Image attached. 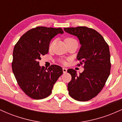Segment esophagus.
Instances as JSON below:
<instances>
[{"label": "esophagus", "instance_id": "obj_1", "mask_svg": "<svg viewBox=\"0 0 122 122\" xmlns=\"http://www.w3.org/2000/svg\"><path fill=\"white\" fill-rule=\"evenodd\" d=\"M62 71H63V72H64V73H65L67 72V69L65 68H63Z\"/></svg>", "mask_w": 122, "mask_h": 122}]
</instances>
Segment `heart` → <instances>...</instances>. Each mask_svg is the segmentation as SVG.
Listing matches in <instances>:
<instances>
[{
	"mask_svg": "<svg viewBox=\"0 0 122 122\" xmlns=\"http://www.w3.org/2000/svg\"><path fill=\"white\" fill-rule=\"evenodd\" d=\"M72 40H74V39H73V38H67L65 39V41L66 42V41H72ZM62 62H64V61H62Z\"/></svg>",
	"mask_w": 122,
	"mask_h": 122,
	"instance_id": "heart-1",
	"label": "heart"
}]
</instances>
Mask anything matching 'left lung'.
I'll use <instances>...</instances> for the list:
<instances>
[{"label": "left lung", "instance_id": "1", "mask_svg": "<svg viewBox=\"0 0 122 122\" xmlns=\"http://www.w3.org/2000/svg\"><path fill=\"white\" fill-rule=\"evenodd\" d=\"M64 30L79 40L81 47L77 58L84 68L79 75L73 69L67 71L72 76L68 85L69 94L77 101H88L101 91L110 75L109 46L102 35L92 29L80 26Z\"/></svg>", "mask_w": 122, "mask_h": 122}]
</instances>
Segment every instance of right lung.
I'll return each mask as SVG.
<instances>
[{
  "label": "right lung",
  "mask_w": 122,
  "mask_h": 122,
  "mask_svg": "<svg viewBox=\"0 0 122 122\" xmlns=\"http://www.w3.org/2000/svg\"><path fill=\"white\" fill-rule=\"evenodd\" d=\"M63 33L61 28L37 27L23 34L15 45L12 72L20 88L32 99L38 100L49 96L63 73L60 66L52 65L47 69L39 62L41 57L48 53L51 39Z\"/></svg>",
  "instance_id": "add662e5"
}]
</instances>
